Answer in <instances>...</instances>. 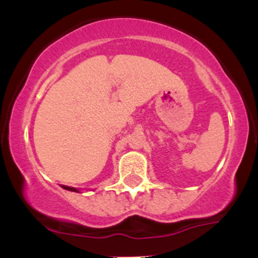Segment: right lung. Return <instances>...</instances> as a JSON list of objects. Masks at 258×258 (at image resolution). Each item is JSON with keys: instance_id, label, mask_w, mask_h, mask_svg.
<instances>
[{"instance_id": "add662e5", "label": "right lung", "mask_w": 258, "mask_h": 258, "mask_svg": "<svg viewBox=\"0 0 258 258\" xmlns=\"http://www.w3.org/2000/svg\"><path fill=\"white\" fill-rule=\"evenodd\" d=\"M62 188L67 189V191H72V192H79L76 188H74V187H69V186H62Z\"/></svg>"}]
</instances>
